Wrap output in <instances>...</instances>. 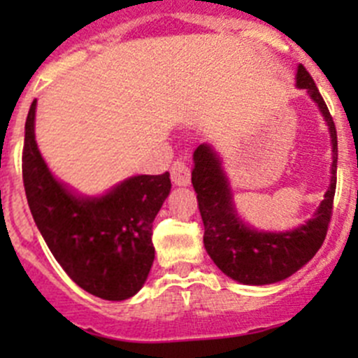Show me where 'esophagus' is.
<instances>
[{
    "mask_svg": "<svg viewBox=\"0 0 358 358\" xmlns=\"http://www.w3.org/2000/svg\"><path fill=\"white\" fill-rule=\"evenodd\" d=\"M171 180L175 185L185 187L190 183V169L183 161H175L171 166Z\"/></svg>",
    "mask_w": 358,
    "mask_h": 358,
    "instance_id": "esophagus-1",
    "label": "esophagus"
}]
</instances>
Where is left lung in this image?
Here are the masks:
<instances>
[{
	"instance_id": "left-lung-1",
	"label": "left lung",
	"mask_w": 358,
	"mask_h": 358,
	"mask_svg": "<svg viewBox=\"0 0 358 358\" xmlns=\"http://www.w3.org/2000/svg\"><path fill=\"white\" fill-rule=\"evenodd\" d=\"M296 85L298 88L306 90L313 102L319 106L329 126L333 142L331 185L313 218H310L305 225L289 232H258L248 227L234 209L229 182L215 150L202 143L194 152L192 185L204 223L206 251L225 275L249 286L279 282L298 272L322 246L333 216L338 168L336 126L319 88L301 64L296 72Z\"/></svg>"
}]
</instances>
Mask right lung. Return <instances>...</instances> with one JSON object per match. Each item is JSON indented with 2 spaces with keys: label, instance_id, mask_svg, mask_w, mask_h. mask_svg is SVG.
<instances>
[{
  "label": "right lung",
  "instance_id": "obj_1",
  "mask_svg": "<svg viewBox=\"0 0 358 358\" xmlns=\"http://www.w3.org/2000/svg\"><path fill=\"white\" fill-rule=\"evenodd\" d=\"M34 115L36 100L25 121L22 180L46 246L81 289L109 301L131 298L152 266V223L171 190L169 173L131 176L102 197L74 196L39 154Z\"/></svg>",
  "mask_w": 358,
  "mask_h": 358
}]
</instances>
